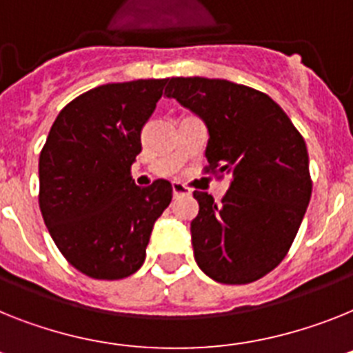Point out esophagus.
I'll list each match as a JSON object with an SVG mask.
<instances>
[{
	"mask_svg": "<svg viewBox=\"0 0 353 353\" xmlns=\"http://www.w3.org/2000/svg\"><path fill=\"white\" fill-rule=\"evenodd\" d=\"M172 194H174V197H177V195H190V188L188 186H185L183 183H172Z\"/></svg>",
	"mask_w": 353,
	"mask_h": 353,
	"instance_id": "esophagus-1",
	"label": "esophagus"
}]
</instances>
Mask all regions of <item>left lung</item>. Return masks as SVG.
Returning <instances> with one entry per match:
<instances>
[{
  "label": "left lung",
  "mask_w": 353,
  "mask_h": 353,
  "mask_svg": "<svg viewBox=\"0 0 353 353\" xmlns=\"http://www.w3.org/2000/svg\"><path fill=\"white\" fill-rule=\"evenodd\" d=\"M165 94L208 129L206 172L230 176L221 204L194 192L197 265L219 283H251L276 268L312 194L307 145L271 97L222 79L172 77Z\"/></svg>",
  "instance_id": "left-lung-1"
}]
</instances>
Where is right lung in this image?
Returning <instances> with one entry per match:
<instances>
[{
    "instance_id": "obj_1",
    "label": "right lung",
    "mask_w": 353,
    "mask_h": 353,
    "mask_svg": "<svg viewBox=\"0 0 353 353\" xmlns=\"http://www.w3.org/2000/svg\"><path fill=\"white\" fill-rule=\"evenodd\" d=\"M167 79L103 84L71 100L39 156V208L64 259L97 280H120L143 265L154 222L172 185L136 186L141 129Z\"/></svg>"
}]
</instances>
